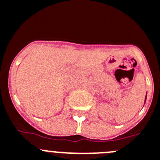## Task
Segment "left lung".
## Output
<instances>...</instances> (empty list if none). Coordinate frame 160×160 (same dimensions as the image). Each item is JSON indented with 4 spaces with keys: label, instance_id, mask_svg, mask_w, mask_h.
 I'll return each instance as SVG.
<instances>
[{
    "label": "left lung",
    "instance_id": "left-lung-1",
    "mask_svg": "<svg viewBox=\"0 0 160 160\" xmlns=\"http://www.w3.org/2000/svg\"><path fill=\"white\" fill-rule=\"evenodd\" d=\"M146 98H147V96H146ZM145 101H146V98H145Z\"/></svg>",
    "mask_w": 160,
    "mask_h": 160
}]
</instances>
